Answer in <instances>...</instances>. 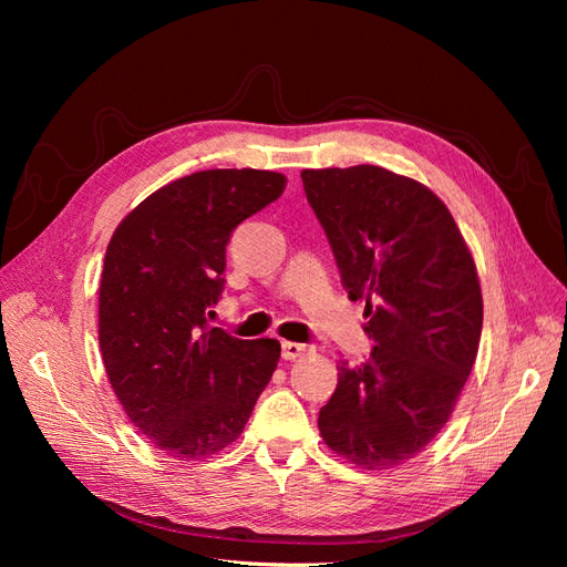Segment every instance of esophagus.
Masks as SVG:
<instances>
[{"label":"esophagus","mask_w":567,"mask_h":567,"mask_svg":"<svg viewBox=\"0 0 567 567\" xmlns=\"http://www.w3.org/2000/svg\"><path fill=\"white\" fill-rule=\"evenodd\" d=\"M307 352H312V348L302 346V342H290V340L281 342V357L288 359V362H293L298 357H305Z\"/></svg>","instance_id":"esophagus-1"}]
</instances>
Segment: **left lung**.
<instances>
[{
    "label": "left lung",
    "instance_id": "8db88e82",
    "mask_svg": "<svg viewBox=\"0 0 567 567\" xmlns=\"http://www.w3.org/2000/svg\"><path fill=\"white\" fill-rule=\"evenodd\" d=\"M300 177L375 342L364 364L338 367L319 433L359 468H394L450 421L475 364L483 290L473 252L447 205L416 179L379 165Z\"/></svg>",
    "mask_w": 567,
    "mask_h": 567
}]
</instances>
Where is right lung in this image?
<instances>
[{"mask_svg": "<svg viewBox=\"0 0 567 567\" xmlns=\"http://www.w3.org/2000/svg\"><path fill=\"white\" fill-rule=\"evenodd\" d=\"M286 182L271 169H203L153 192L111 236L101 359L127 419L169 458H208L231 444L279 364V340H238L205 319L225 288L231 231Z\"/></svg>", "mask_w": 567, "mask_h": 567, "instance_id": "right-lung-1", "label": "right lung"}]
</instances>
